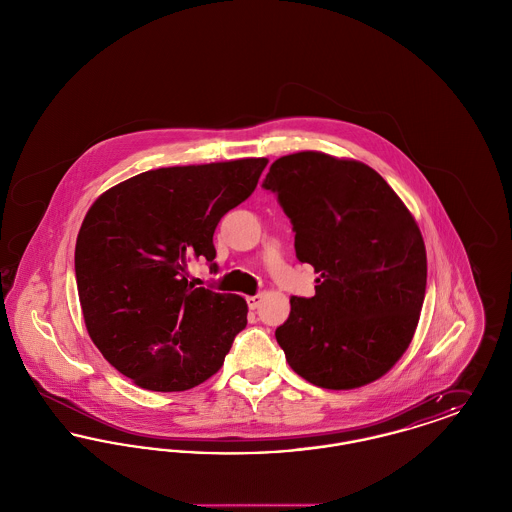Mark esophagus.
Wrapping results in <instances>:
<instances>
[{
	"instance_id": "1",
	"label": "esophagus",
	"mask_w": 512,
	"mask_h": 512,
	"mask_svg": "<svg viewBox=\"0 0 512 512\" xmlns=\"http://www.w3.org/2000/svg\"><path fill=\"white\" fill-rule=\"evenodd\" d=\"M245 299H247V307L249 309H257L261 305V301H263V295H247Z\"/></svg>"
}]
</instances>
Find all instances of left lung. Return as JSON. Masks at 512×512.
I'll use <instances>...</instances> for the list:
<instances>
[{"instance_id": "8db88e82", "label": "left lung", "mask_w": 512, "mask_h": 512, "mask_svg": "<svg viewBox=\"0 0 512 512\" xmlns=\"http://www.w3.org/2000/svg\"><path fill=\"white\" fill-rule=\"evenodd\" d=\"M263 188L295 230L317 293L290 297L276 341L293 372L324 390L366 386L403 357L426 293V247L411 211L365 163L322 151L284 155Z\"/></svg>"}]
</instances>
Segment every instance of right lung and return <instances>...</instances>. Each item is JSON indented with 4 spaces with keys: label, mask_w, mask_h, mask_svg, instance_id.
<instances>
[{
    "label": "right lung",
    "mask_w": 512,
    "mask_h": 512,
    "mask_svg": "<svg viewBox=\"0 0 512 512\" xmlns=\"http://www.w3.org/2000/svg\"><path fill=\"white\" fill-rule=\"evenodd\" d=\"M268 159L165 167L99 195L74 270L84 324L105 361L149 391H186L219 372L247 324L242 295L188 284L213 261L219 220L255 190Z\"/></svg>",
    "instance_id": "1"
}]
</instances>
